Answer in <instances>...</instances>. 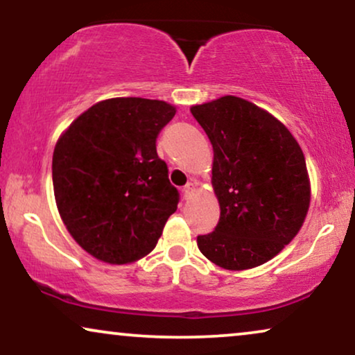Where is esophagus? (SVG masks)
Listing matches in <instances>:
<instances>
[{
    "label": "esophagus",
    "mask_w": 355,
    "mask_h": 355,
    "mask_svg": "<svg viewBox=\"0 0 355 355\" xmlns=\"http://www.w3.org/2000/svg\"><path fill=\"white\" fill-rule=\"evenodd\" d=\"M182 193H184V198L191 197L193 193V184H187V186L182 189Z\"/></svg>",
    "instance_id": "1"
}]
</instances>
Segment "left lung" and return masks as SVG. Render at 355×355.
Returning a JSON list of instances; mask_svg holds the SVG:
<instances>
[{"label":"left lung","mask_w":355,"mask_h":355,"mask_svg":"<svg viewBox=\"0 0 355 355\" xmlns=\"http://www.w3.org/2000/svg\"><path fill=\"white\" fill-rule=\"evenodd\" d=\"M191 113L211 142V184L220 203V221L197 237L198 249L225 270L263 265L294 239L307 216L302 148L281 121L239 96L196 105Z\"/></svg>","instance_id":"8db88e82"}]
</instances>
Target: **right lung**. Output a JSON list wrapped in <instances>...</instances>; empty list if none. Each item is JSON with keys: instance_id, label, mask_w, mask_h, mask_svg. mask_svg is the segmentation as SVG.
<instances>
[{"instance_id": "obj_1", "label": "right lung", "mask_w": 355, "mask_h": 355, "mask_svg": "<svg viewBox=\"0 0 355 355\" xmlns=\"http://www.w3.org/2000/svg\"><path fill=\"white\" fill-rule=\"evenodd\" d=\"M176 108L162 100L110 98L84 111L53 152L56 207L69 234L96 260L124 265L150 254L178 189L157 153Z\"/></svg>"}]
</instances>
